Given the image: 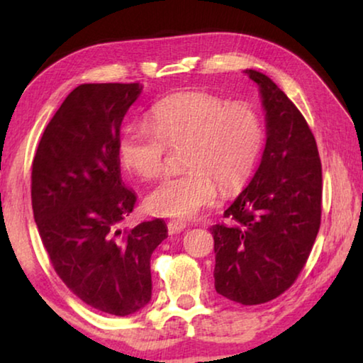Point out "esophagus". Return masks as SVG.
Returning <instances> with one entry per match:
<instances>
[{
	"label": "esophagus",
	"mask_w": 363,
	"mask_h": 363,
	"mask_svg": "<svg viewBox=\"0 0 363 363\" xmlns=\"http://www.w3.org/2000/svg\"><path fill=\"white\" fill-rule=\"evenodd\" d=\"M186 227H187V223H184V220L173 219V220H169V223H168V230H169L171 233L181 232V230L186 229Z\"/></svg>",
	"instance_id": "esophagus-1"
}]
</instances>
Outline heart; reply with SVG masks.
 Wrapping results in <instances>:
<instances>
[{"label": "heart", "instance_id": "obj_1", "mask_svg": "<svg viewBox=\"0 0 363 363\" xmlns=\"http://www.w3.org/2000/svg\"><path fill=\"white\" fill-rule=\"evenodd\" d=\"M150 125L131 123L120 138L121 163L144 179L167 167L168 147L184 145L182 173L168 176L147 196L157 216L190 219L211 206L218 192H237L253 174L264 147V125L250 104L227 102L206 93L160 101Z\"/></svg>", "mask_w": 363, "mask_h": 363}]
</instances>
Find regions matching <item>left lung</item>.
Here are the masks:
<instances>
[{
  "label": "left lung",
  "instance_id": "obj_1",
  "mask_svg": "<svg viewBox=\"0 0 363 363\" xmlns=\"http://www.w3.org/2000/svg\"><path fill=\"white\" fill-rule=\"evenodd\" d=\"M257 83L267 140L248 187L211 227L214 286L224 298L255 306L285 293L304 269L322 218V163L303 113L269 77Z\"/></svg>",
  "mask_w": 363,
  "mask_h": 363
}]
</instances>
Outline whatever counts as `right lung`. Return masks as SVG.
Segmentation results:
<instances>
[{
	"label": "right lung",
	"mask_w": 363,
	"mask_h": 363,
	"mask_svg": "<svg viewBox=\"0 0 363 363\" xmlns=\"http://www.w3.org/2000/svg\"><path fill=\"white\" fill-rule=\"evenodd\" d=\"M139 83L79 84L48 123L32 164L41 242L67 288L125 317L152 298L150 257L168 237L162 219L120 230L138 196L120 174V126Z\"/></svg>",
	"instance_id": "obj_1"
}]
</instances>
